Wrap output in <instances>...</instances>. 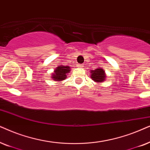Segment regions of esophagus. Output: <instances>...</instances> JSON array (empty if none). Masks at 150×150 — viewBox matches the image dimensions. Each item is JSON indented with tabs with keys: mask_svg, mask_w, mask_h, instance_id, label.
I'll list each match as a JSON object with an SVG mask.
<instances>
[{
	"mask_svg": "<svg viewBox=\"0 0 150 150\" xmlns=\"http://www.w3.org/2000/svg\"><path fill=\"white\" fill-rule=\"evenodd\" d=\"M77 67H79V68H83V64H79Z\"/></svg>",
	"mask_w": 150,
	"mask_h": 150,
	"instance_id": "obj_1",
	"label": "esophagus"
}]
</instances>
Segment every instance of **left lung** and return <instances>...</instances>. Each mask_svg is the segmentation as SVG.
<instances>
[{
	"label": "left lung",
	"mask_w": 150,
	"mask_h": 150,
	"mask_svg": "<svg viewBox=\"0 0 150 150\" xmlns=\"http://www.w3.org/2000/svg\"><path fill=\"white\" fill-rule=\"evenodd\" d=\"M91 71V78L96 82H102L104 81L106 77V75L105 74V71H103V69L98 68V69L93 70Z\"/></svg>",
	"instance_id": "left-lung-1"
}]
</instances>
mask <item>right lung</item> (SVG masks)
Listing matches in <instances>:
<instances>
[{"mask_svg": "<svg viewBox=\"0 0 150 150\" xmlns=\"http://www.w3.org/2000/svg\"><path fill=\"white\" fill-rule=\"evenodd\" d=\"M70 71L69 67H64V66H58L55 69L54 73L52 75V78L54 79L55 81H62L67 78V74L69 73Z\"/></svg>", "mask_w": 150, "mask_h": 150, "instance_id": "1", "label": "right lung"}]
</instances>
